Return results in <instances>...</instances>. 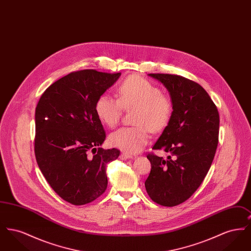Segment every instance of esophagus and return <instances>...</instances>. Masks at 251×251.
<instances>
[{"label": "esophagus", "instance_id": "obj_1", "mask_svg": "<svg viewBox=\"0 0 251 251\" xmlns=\"http://www.w3.org/2000/svg\"><path fill=\"white\" fill-rule=\"evenodd\" d=\"M120 158L121 160H127V159H131V158H133V156L130 155V154H127V153H121V154H120Z\"/></svg>", "mask_w": 251, "mask_h": 251}]
</instances>
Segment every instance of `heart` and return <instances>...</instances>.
Returning <instances> with one entry per match:
<instances>
[{
    "label": "heart",
    "instance_id": "1",
    "mask_svg": "<svg viewBox=\"0 0 251 251\" xmlns=\"http://www.w3.org/2000/svg\"><path fill=\"white\" fill-rule=\"evenodd\" d=\"M118 96L119 100L106 94L100 96L95 103L96 115L102 124L113 128L120 122L123 109H135V126L120 128L109 136L113 147L134 154L149 142L150 130L160 132L167 128L173 115V103L156 84L138 75L126 78L118 88Z\"/></svg>",
    "mask_w": 251,
    "mask_h": 251
}]
</instances>
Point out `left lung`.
<instances>
[{"mask_svg":"<svg viewBox=\"0 0 251 251\" xmlns=\"http://www.w3.org/2000/svg\"><path fill=\"white\" fill-rule=\"evenodd\" d=\"M167 87L173 115L153 146L167 159L150 153L151 170L145 181L150 198L173 207L188 200L202 183L218 144L219 114L201 85L182 76L151 73Z\"/></svg>","mask_w":251,"mask_h":251,"instance_id":"1","label":"left lung"}]
</instances>
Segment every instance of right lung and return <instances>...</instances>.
Here are the masks:
<instances>
[{"label": "right lung", "instance_id": "1", "mask_svg": "<svg viewBox=\"0 0 251 251\" xmlns=\"http://www.w3.org/2000/svg\"><path fill=\"white\" fill-rule=\"evenodd\" d=\"M120 74L72 72L50 84L36 105L37 165L54 192L73 205L92 202L104 193L106 165L120 156L118 149L100 148L106 135L95 103Z\"/></svg>", "mask_w": 251, "mask_h": 251}]
</instances>
